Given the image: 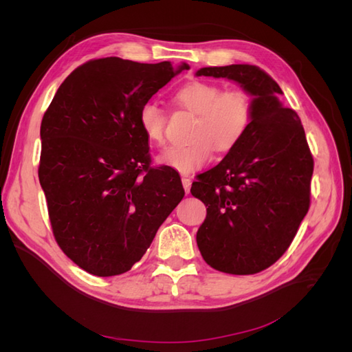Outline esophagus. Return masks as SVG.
Returning a JSON list of instances; mask_svg holds the SVG:
<instances>
[{
	"mask_svg": "<svg viewBox=\"0 0 352 352\" xmlns=\"http://www.w3.org/2000/svg\"><path fill=\"white\" fill-rule=\"evenodd\" d=\"M182 185H184V188H185V192L189 194L190 185H192V180H190V177H188V176H182Z\"/></svg>",
	"mask_w": 352,
	"mask_h": 352,
	"instance_id": "esophagus-1",
	"label": "esophagus"
}]
</instances>
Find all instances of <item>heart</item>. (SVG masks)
I'll list each match as a JSON object with an SVG mask.
<instances>
[{
	"instance_id": "obj_1",
	"label": "heart",
	"mask_w": 352,
	"mask_h": 352,
	"mask_svg": "<svg viewBox=\"0 0 352 352\" xmlns=\"http://www.w3.org/2000/svg\"><path fill=\"white\" fill-rule=\"evenodd\" d=\"M175 98L184 109L197 114L190 132L192 141L166 148L158 162L180 173H192L208 164L212 150L232 151L251 124L252 101L241 88L223 89L217 83L192 80L180 87ZM138 120L148 141L157 145L164 142L166 113L158 104L145 102Z\"/></svg>"
}]
</instances>
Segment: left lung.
I'll return each instance as SVG.
<instances>
[{"instance_id": "8db88e82", "label": "left lung", "mask_w": 352, "mask_h": 352, "mask_svg": "<svg viewBox=\"0 0 352 352\" xmlns=\"http://www.w3.org/2000/svg\"><path fill=\"white\" fill-rule=\"evenodd\" d=\"M197 76L228 78L251 94L252 119L242 141L190 194L207 207L197 243L208 265L255 274L289 248L310 208L313 155L300 117L283 107L280 87L257 66L204 67Z\"/></svg>"}]
</instances>
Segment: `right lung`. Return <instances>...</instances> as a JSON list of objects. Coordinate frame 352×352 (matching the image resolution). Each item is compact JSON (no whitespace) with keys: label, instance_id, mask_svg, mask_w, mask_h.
<instances>
[{"label":"right lung","instance_id":"right-lung-1","mask_svg":"<svg viewBox=\"0 0 352 352\" xmlns=\"http://www.w3.org/2000/svg\"><path fill=\"white\" fill-rule=\"evenodd\" d=\"M119 57L87 61L60 85L41 123L38 176L61 251L94 276L126 273L182 201L179 173L151 166L140 110L177 73Z\"/></svg>","mask_w":352,"mask_h":352}]
</instances>
